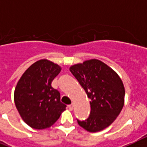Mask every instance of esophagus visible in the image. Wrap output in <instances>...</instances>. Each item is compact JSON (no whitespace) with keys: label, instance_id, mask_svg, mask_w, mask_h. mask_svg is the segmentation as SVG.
<instances>
[{"label":"esophagus","instance_id":"obj_1","mask_svg":"<svg viewBox=\"0 0 147 147\" xmlns=\"http://www.w3.org/2000/svg\"><path fill=\"white\" fill-rule=\"evenodd\" d=\"M73 107H74V104L73 103H71V104H69V105H68V108H69V110H72L73 109Z\"/></svg>","mask_w":147,"mask_h":147}]
</instances>
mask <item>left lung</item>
I'll use <instances>...</instances> for the list:
<instances>
[{
    "label": "left lung",
    "instance_id": "8db88e82",
    "mask_svg": "<svg viewBox=\"0 0 147 147\" xmlns=\"http://www.w3.org/2000/svg\"><path fill=\"white\" fill-rule=\"evenodd\" d=\"M69 70L90 99V114L78 125L89 132L109 127L120 114L125 103V87L113 69L96 59L71 65Z\"/></svg>",
    "mask_w": 147,
    "mask_h": 147
}]
</instances>
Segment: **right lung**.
Returning a JSON list of instances; mask_svg holds the SVG:
<instances>
[{"label":"right lung","instance_id":"obj_1","mask_svg":"<svg viewBox=\"0 0 147 147\" xmlns=\"http://www.w3.org/2000/svg\"><path fill=\"white\" fill-rule=\"evenodd\" d=\"M61 71L58 64L43 59L22 74L14 90V102L20 116L32 128L42 130L58 120L65 106L60 94L51 86Z\"/></svg>","mask_w":147,"mask_h":147}]
</instances>
